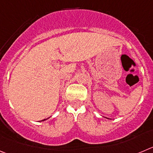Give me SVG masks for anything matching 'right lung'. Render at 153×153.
I'll list each match as a JSON object with an SVG mask.
<instances>
[{
    "instance_id": "right-lung-1",
    "label": "right lung",
    "mask_w": 153,
    "mask_h": 153,
    "mask_svg": "<svg viewBox=\"0 0 153 153\" xmlns=\"http://www.w3.org/2000/svg\"><path fill=\"white\" fill-rule=\"evenodd\" d=\"M44 120H45V119H44V120H42V121H44Z\"/></svg>"
}]
</instances>
